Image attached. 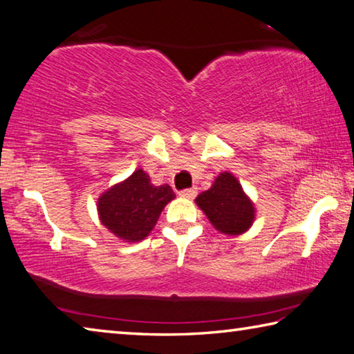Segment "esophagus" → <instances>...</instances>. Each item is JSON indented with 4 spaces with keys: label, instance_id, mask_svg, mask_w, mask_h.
I'll use <instances>...</instances> for the list:
<instances>
[{
    "label": "esophagus",
    "instance_id": "esophagus-1",
    "mask_svg": "<svg viewBox=\"0 0 354 354\" xmlns=\"http://www.w3.org/2000/svg\"><path fill=\"white\" fill-rule=\"evenodd\" d=\"M178 196L183 197V199H194L197 196V189L196 188H189V189H183L178 193Z\"/></svg>",
    "mask_w": 354,
    "mask_h": 354
}]
</instances>
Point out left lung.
Instances as JSON below:
<instances>
[{"instance_id": "8db88e82", "label": "left lung", "mask_w": 354, "mask_h": 354, "mask_svg": "<svg viewBox=\"0 0 354 354\" xmlns=\"http://www.w3.org/2000/svg\"><path fill=\"white\" fill-rule=\"evenodd\" d=\"M199 207L212 225L227 236H239L250 230L257 218L255 203L243 189L232 172H221L212 188L196 197Z\"/></svg>"}]
</instances>
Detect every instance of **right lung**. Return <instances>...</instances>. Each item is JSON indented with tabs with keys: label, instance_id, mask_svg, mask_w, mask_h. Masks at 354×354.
<instances>
[{
	"label": "right lung",
	"instance_id": "obj_1",
	"mask_svg": "<svg viewBox=\"0 0 354 354\" xmlns=\"http://www.w3.org/2000/svg\"><path fill=\"white\" fill-rule=\"evenodd\" d=\"M176 199L169 185L155 187L149 174L136 169L126 180L99 196L97 216L101 224L124 243H140L149 236L163 208Z\"/></svg>",
	"mask_w": 354,
	"mask_h": 354
}]
</instances>
